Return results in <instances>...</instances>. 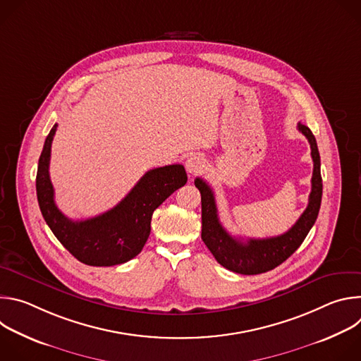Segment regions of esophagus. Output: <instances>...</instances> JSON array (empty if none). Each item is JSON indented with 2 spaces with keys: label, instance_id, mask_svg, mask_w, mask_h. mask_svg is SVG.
I'll list each match as a JSON object with an SVG mask.
<instances>
[{
  "label": "esophagus",
  "instance_id": "1",
  "mask_svg": "<svg viewBox=\"0 0 361 361\" xmlns=\"http://www.w3.org/2000/svg\"><path fill=\"white\" fill-rule=\"evenodd\" d=\"M205 167V160L200 156V154H192L185 161V169L188 171V174L195 176L200 174Z\"/></svg>",
  "mask_w": 361,
  "mask_h": 361
}]
</instances>
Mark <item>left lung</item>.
I'll return each mask as SVG.
<instances>
[{
    "label": "left lung",
    "mask_w": 361,
    "mask_h": 361,
    "mask_svg": "<svg viewBox=\"0 0 361 361\" xmlns=\"http://www.w3.org/2000/svg\"><path fill=\"white\" fill-rule=\"evenodd\" d=\"M297 128L305 135L312 148V157L314 163L312 192L308 197L307 209L295 224L284 234L270 238H248L245 243L230 235L219 220L213 190L202 178H195L194 181L195 187L201 192V238L214 255V259L230 271L252 276L276 269L301 245L317 220L323 195L320 154L312 130L300 123Z\"/></svg>",
    "instance_id": "left-lung-1"
}]
</instances>
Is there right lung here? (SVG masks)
Listing matches in <instances>:
<instances>
[{"label": "right lung", "mask_w": 361, "mask_h": 361, "mask_svg": "<svg viewBox=\"0 0 361 361\" xmlns=\"http://www.w3.org/2000/svg\"><path fill=\"white\" fill-rule=\"evenodd\" d=\"M57 124L45 138L37 170V198L42 217L59 241L87 266L123 264L140 254L149 231L154 210L187 183L181 164L147 171L114 209L97 217L74 221L56 205L49 180V156Z\"/></svg>", "instance_id": "right-lung-1"}]
</instances>
